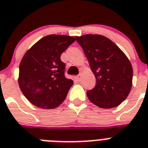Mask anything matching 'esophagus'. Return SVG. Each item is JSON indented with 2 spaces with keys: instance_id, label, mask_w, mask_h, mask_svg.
<instances>
[{
  "instance_id": "esophagus-1",
  "label": "esophagus",
  "mask_w": 148,
  "mask_h": 148,
  "mask_svg": "<svg viewBox=\"0 0 148 148\" xmlns=\"http://www.w3.org/2000/svg\"><path fill=\"white\" fill-rule=\"evenodd\" d=\"M77 79L78 81H79V80H80V79H81V74H78L77 76Z\"/></svg>"
}]
</instances>
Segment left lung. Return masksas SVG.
<instances>
[{
	"label": "left lung",
	"mask_w": 148,
	"mask_h": 148,
	"mask_svg": "<svg viewBox=\"0 0 148 148\" xmlns=\"http://www.w3.org/2000/svg\"><path fill=\"white\" fill-rule=\"evenodd\" d=\"M96 78V86L87 92L89 101L99 107H115L127 98L132 87L133 68L123 51L101 35L76 36Z\"/></svg>",
	"instance_id": "left-lung-1"
}]
</instances>
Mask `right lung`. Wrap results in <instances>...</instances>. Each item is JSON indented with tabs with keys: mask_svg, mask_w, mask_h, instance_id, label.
<instances>
[{
	"mask_svg": "<svg viewBox=\"0 0 148 148\" xmlns=\"http://www.w3.org/2000/svg\"><path fill=\"white\" fill-rule=\"evenodd\" d=\"M75 41L73 36L49 35L24 54L19 65V87L32 104L53 109L63 102L74 82L65 77L62 53Z\"/></svg>",
	"mask_w": 148,
	"mask_h": 148,
	"instance_id": "right-lung-1",
	"label": "right lung"
}]
</instances>
